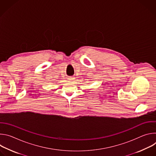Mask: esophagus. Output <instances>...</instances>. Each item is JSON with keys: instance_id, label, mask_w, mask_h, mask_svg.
<instances>
[{"instance_id": "1", "label": "esophagus", "mask_w": 156, "mask_h": 156, "mask_svg": "<svg viewBox=\"0 0 156 156\" xmlns=\"http://www.w3.org/2000/svg\"><path fill=\"white\" fill-rule=\"evenodd\" d=\"M73 78H74L73 76H69V80H73Z\"/></svg>"}]
</instances>
